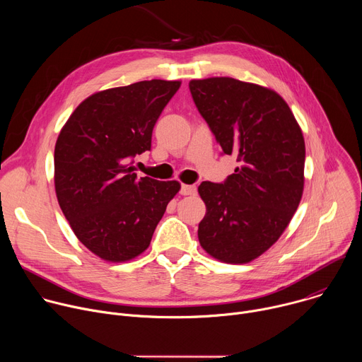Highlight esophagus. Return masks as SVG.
Returning a JSON list of instances; mask_svg holds the SVG:
<instances>
[{
	"instance_id": "34e87169",
	"label": "esophagus",
	"mask_w": 362,
	"mask_h": 362,
	"mask_svg": "<svg viewBox=\"0 0 362 362\" xmlns=\"http://www.w3.org/2000/svg\"><path fill=\"white\" fill-rule=\"evenodd\" d=\"M194 193H196V186H192V185H182V187H180V194L189 196V194H194Z\"/></svg>"
}]
</instances>
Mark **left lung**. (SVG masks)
Listing matches in <instances>:
<instances>
[{
    "label": "left lung",
    "instance_id": "left-lung-1",
    "mask_svg": "<svg viewBox=\"0 0 362 362\" xmlns=\"http://www.w3.org/2000/svg\"><path fill=\"white\" fill-rule=\"evenodd\" d=\"M202 117L239 168L223 183L202 182L206 215L200 246L225 264H247L289 225L303 192L305 141L286 101L274 90L230 77L192 80Z\"/></svg>",
    "mask_w": 362,
    "mask_h": 362
}]
</instances>
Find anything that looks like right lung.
I'll list each match as a JSON object with an SVG mask.
<instances>
[{"mask_svg": "<svg viewBox=\"0 0 362 362\" xmlns=\"http://www.w3.org/2000/svg\"><path fill=\"white\" fill-rule=\"evenodd\" d=\"M180 81L148 80L91 94L73 112L54 148L60 208L78 240L107 262L144 252L176 180L137 177L132 166L151 147L159 116Z\"/></svg>", "mask_w": 362, "mask_h": 362, "instance_id": "add662e5", "label": "right lung"}]
</instances>
